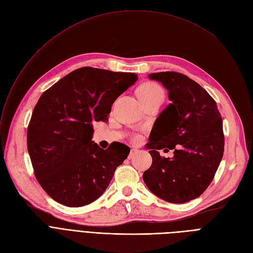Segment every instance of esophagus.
<instances>
[{
    "instance_id": "obj_1",
    "label": "esophagus",
    "mask_w": 253,
    "mask_h": 253,
    "mask_svg": "<svg viewBox=\"0 0 253 253\" xmlns=\"http://www.w3.org/2000/svg\"><path fill=\"white\" fill-rule=\"evenodd\" d=\"M138 152H139L138 149H131L130 152H129V154H128V159H133L134 156H135Z\"/></svg>"
}]
</instances>
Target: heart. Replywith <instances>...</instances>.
Masks as SVG:
<instances>
[{"instance_id": "b5f03b06", "label": "heart", "mask_w": 253, "mask_h": 253, "mask_svg": "<svg viewBox=\"0 0 253 253\" xmlns=\"http://www.w3.org/2000/svg\"><path fill=\"white\" fill-rule=\"evenodd\" d=\"M139 95L142 102H146L150 100H164L165 92L164 89L154 82H146L139 88Z\"/></svg>"}]
</instances>
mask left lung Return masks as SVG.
Here are the masks:
<instances>
[{"instance_id": "8db88e82", "label": "left lung", "mask_w": 253, "mask_h": 253, "mask_svg": "<svg viewBox=\"0 0 253 253\" xmlns=\"http://www.w3.org/2000/svg\"><path fill=\"white\" fill-rule=\"evenodd\" d=\"M148 78L163 84L171 103L151 129L146 147L152 164L143 180L156 197L186 203L206 190L218 169L224 150L222 119L211 95L187 76L161 72ZM166 147L174 149L172 159L160 156L158 150Z\"/></svg>"}]
</instances>
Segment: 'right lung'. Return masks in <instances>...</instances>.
Masks as SVG:
<instances>
[{
	"label": "right lung",
	"mask_w": 253,
	"mask_h": 253,
	"mask_svg": "<svg viewBox=\"0 0 253 253\" xmlns=\"http://www.w3.org/2000/svg\"><path fill=\"white\" fill-rule=\"evenodd\" d=\"M137 80L134 73L84 67L42 93L27 142L35 176L54 201L81 207L104 194L129 148L118 142L99 147L91 123L107 122L115 100Z\"/></svg>",
	"instance_id": "right-lung-1"
}]
</instances>
